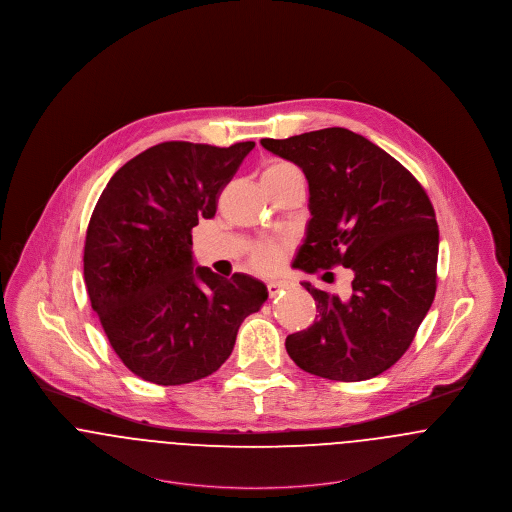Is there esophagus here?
Masks as SVG:
<instances>
[{
    "instance_id": "1",
    "label": "esophagus",
    "mask_w": 512,
    "mask_h": 512,
    "mask_svg": "<svg viewBox=\"0 0 512 512\" xmlns=\"http://www.w3.org/2000/svg\"><path fill=\"white\" fill-rule=\"evenodd\" d=\"M267 288H269L271 298H274V296L282 294L284 290H288V282H284V280H271V282L267 284Z\"/></svg>"
}]
</instances>
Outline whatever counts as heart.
<instances>
[{"label":"heart","mask_w":512,"mask_h":512,"mask_svg":"<svg viewBox=\"0 0 512 512\" xmlns=\"http://www.w3.org/2000/svg\"><path fill=\"white\" fill-rule=\"evenodd\" d=\"M288 174H300L296 166H292L290 162H272L265 170H263V180H271V178H282ZM282 249L276 243H265L259 245L253 251V263L261 269H271L278 261H280Z\"/></svg>","instance_id":"1"}]
</instances>
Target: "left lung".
Returning <instances> with one entry per match:
<instances>
[{
  "label": "left lung",
  "instance_id": "obj_1",
  "mask_svg": "<svg viewBox=\"0 0 512 512\" xmlns=\"http://www.w3.org/2000/svg\"><path fill=\"white\" fill-rule=\"evenodd\" d=\"M261 145L300 166L309 183L311 220L294 267L354 272L348 300L301 282L319 315L286 338L288 356L331 381L381 375L410 348L437 290L439 228L425 189L389 152L344 127Z\"/></svg>",
  "mask_w": 512,
  "mask_h": 512
}]
</instances>
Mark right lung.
<instances>
[{"instance_id":"1","label":"right lung","mask_w":512,"mask_h":512,"mask_svg":"<svg viewBox=\"0 0 512 512\" xmlns=\"http://www.w3.org/2000/svg\"><path fill=\"white\" fill-rule=\"evenodd\" d=\"M253 147L160 143L123 164L92 211L83 257L92 309L123 365L149 383L209 377L269 298L249 274L195 269L191 251V230L216 214Z\"/></svg>"}]
</instances>
